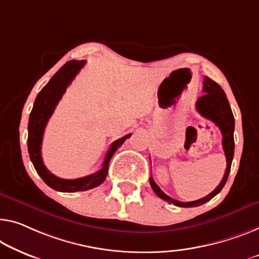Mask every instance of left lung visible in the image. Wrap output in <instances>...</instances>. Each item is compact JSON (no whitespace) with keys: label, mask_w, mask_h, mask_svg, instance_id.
Returning <instances> with one entry per match:
<instances>
[{"label":"left lung","mask_w":259,"mask_h":259,"mask_svg":"<svg viewBox=\"0 0 259 259\" xmlns=\"http://www.w3.org/2000/svg\"><path fill=\"white\" fill-rule=\"evenodd\" d=\"M202 92L204 94L200 96L198 101L195 103L196 110L199 111L200 115H202L204 118L209 119V121L214 122L216 125L219 126L220 130L222 133V146L225 150L226 159H227V168L225 172V176L221 180V183L219 184V186L215 190L204 196L202 199L195 200V201L191 202H181L178 200L172 199L171 196L165 194V193L158 187V185L154 183L152 177H150V185H151L152 190L154 193L159 196L160 199L165 200L169 203L176 204L178 207H198L201 204L209 201L210 199H213L216 194H219L221 190L225 186L227 180H228L230 167H231V161L234 158V150H235V142H234V129H235V118L231 111L230 105L227 100L226 93L220 86L219 83H216L215 81L211 79L206 78L203 79V88Z\"/></svg>","instance_id":"8db88e82"}]
</instances>
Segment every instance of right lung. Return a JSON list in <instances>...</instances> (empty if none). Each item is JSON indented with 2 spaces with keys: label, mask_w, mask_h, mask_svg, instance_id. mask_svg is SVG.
<instances>
[{
  "label": "right lung",
  "mask_w": 259,
  "mask_h": 259,
  "mask_svg": "<svg viewBox=\"0 0 259 259\" xmlns=\"http://www.w3.org/2000/svg\"><path fill=\"white\" fill-rule=\"evenodd\" d=\"M84 64H86V60L67 61L37 95L29 117L28 150L30 159L32 161L38 175L44 180V183L53 190L59 192L72 193L87 191L101 185L107 178L108 168H109L108 164H109L113 154L125 142V140H128L131 136V134H128L124 137L115 141L111 144L109 151L107 152L102 168L91 176L78 179H61L46 168L43 163V158H41V142H43L45 126L48 124L49 118L55 111L58 102L60 101L61 96L66 92L68 84L72 82V80L75 78V75L83 67Z\"/></svg>",
  "instance_id": "obj_1"
}]
</instances>
